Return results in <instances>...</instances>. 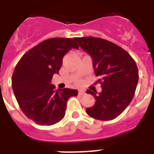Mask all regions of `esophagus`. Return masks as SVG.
I'll list each match as a JSON object with an SVG mask.
<instances>
[{"instance_id": "esophagus-1", "label": "esophagus", "mask_w": 154, "mask_h": 154, "mask_svg": "<svg viewBox=\"0 0 154 154\" xmlns=\"http://www.w3.org/2000/svg\"><path fill=\"white\" fill-rule=\"evenodd\" d=\"M85 92L84 90H79V96H84V95H85Z\"/></svg>"}]
</instances>
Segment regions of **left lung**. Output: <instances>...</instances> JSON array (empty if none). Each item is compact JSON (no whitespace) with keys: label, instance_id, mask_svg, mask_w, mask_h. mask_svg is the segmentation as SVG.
Instances as JSON below:
<instances>
[{"label":"left lung","instance_id":"obj_1","mask_svg":"<svg viewBox=\"0 0 154 154\" xmlns=\"http://www.w3.org/2000/svg\"><path fill=\"white\" fill-rule=\"evenodd\" d=\"M80 47L92 58L94 72L100 79L102 92L87 90L96 99L86 109L91 117L112 120L119 116L132 101L139 79L137 64L123 48L100 38H74Z\"/></svg>","mask_w":154,"mask_h":154}]
</instances>
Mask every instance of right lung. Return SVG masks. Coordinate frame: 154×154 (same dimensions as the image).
Listing matches in <instances>:
<instances>
[{
  "label": "right lung",
  "mask_w": 154,
  "mask_h": 154,
  "mask_svg": "<svg viewBox=\"0 0 154 154\" xmlns=\"http://www.w3.org/2000/svg\"><path fill=\"white\" fill-rule=\"evenodd\" d=\"M73 39L53 38L41 42L21 57L14 71L12 89L17 103L37 124L58 123L65 116L68 99L78 95L76 89L55 90L51 84L53 75L62 67L64 55L72 48H79Z\"/></svg>",
  "instance_id": "add662e5"
}]
</instances>
